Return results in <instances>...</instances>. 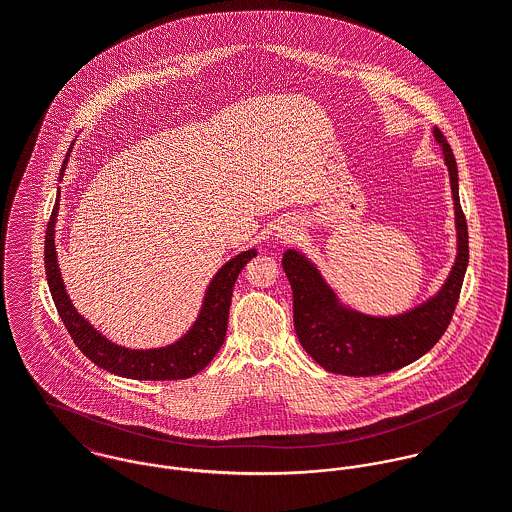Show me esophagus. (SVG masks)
<instances>
[{
    "label": "esophagus",
    "mask_w": 512,
    "mask_h": 512,
    "mask_svg": "<svg viewBox=\"0 0 512 512\" xmlns=\"http://www.w3.org/2000/svg\"><path fill=\"white\" fill-rule=\"evenodd\" d=\"M299 234V224L293 219L280 220L278 228H276V236L282 242H292L293 238Z\"/></svg>",
    "instance_id": "obj_1"
}]
</instances>
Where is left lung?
Instances as JSON below:
<instances>
[{
  "mask_svg": "<svg viewBox=\"0 0 512 512\" xmlns=\"http://www.w3.org/2000/svg\"><path fill=\"white\" fill-rule=\"evenodd\" d=\"M434 138L443 149L449 171L457 228L455 264L434 297L400 315H366L343 305L313 262L303 254L288 250L282 258V266L292 284L297 339L311 359L329 372L376 376L410 365L438 343L451 321L469 262V234L459 203L453 151L439 128H434Z\"/></svg>",
  "mask_w": 512,
  "mask_h": 512,
  "instance_id": "left-lung-1",
  "label": "left lung"
}]
</instances>
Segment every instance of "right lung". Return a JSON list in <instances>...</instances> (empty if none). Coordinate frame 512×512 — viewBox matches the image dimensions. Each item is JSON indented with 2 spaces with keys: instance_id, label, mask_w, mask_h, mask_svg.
<instances>
[{
  "instance_id": "obj_1",
  "label": "right lung",
  "mask_w": 512,
  "mask_h": 512,
  "mask_svg": "<svg viewBox=\"0 0 512 512\" xmlns=\"http://www.w3.org/2000/svg\"><path fill=\"white\" fill-rule=\"evenodd\" d=\"M73 146V144H71ZM73 149V147H71ZM71 149L63 161L59 181H63ZM61 197V193L57 195ZM59 215V199L55 201L51 219L45 232V274L47 284L57 305V311L73 337L74 345L88 357L92 363L112 374L134 378V380H181L191 378L201 372L219 353L228 325V309L232 299V288L242 272V268L258 254L254 248L240 252L232 260H228L215 278L211 280L205 299L193 327L173 345L159 349H126L112 341H108L102 333H98L71 303V297L65 290L61 270L57 264V248H55V224Z\"/></svg>"
}]
</instances>
